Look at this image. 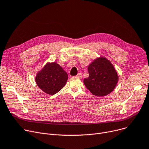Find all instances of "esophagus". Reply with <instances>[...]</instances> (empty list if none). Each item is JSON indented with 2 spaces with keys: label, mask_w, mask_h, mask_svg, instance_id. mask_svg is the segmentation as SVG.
I'll list each match as a JSON object with an SVG mask.
<instances>
[{
  "label": "esophagus",
  "mask_w": 149,
  "mask_h": 149,
  "mask_svg": "<svg viewBox=\"0 0 149 149\" xmlns=\"http://www.w3.org/2000/svg\"><path fill=\"white\" fill-rule=\"evenodd\" d=\"M77 77H78V78H82V74L81 73H78L77 75H76Z\"/></svg>",
  "instance_id": "obj_1"
}]
</instances>
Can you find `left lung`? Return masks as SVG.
Wrapping results in <instances>:
<instances>
[{"instance_id":"obj_1","label":"left lung","mask_w":149,"mask_h":149,"mask_svg":"<svg viewBox=\"0 0 149 149\" xmlns=\"http://www.w3.org/2000/svg\"><path fill=\"white\" fill-rule=\"evenodd\" d=\"M89 76L84 79L88 90L96 96H105L111 93L118 80L117 71L110 61L104 57H97L88 65Z\"/></svg>"}]
</instances>
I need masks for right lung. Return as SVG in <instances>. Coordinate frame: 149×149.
Returning a JSON list of instances; mask_svg holds the SVG:
<instances>
[{"mask_svg": "<svg viewBox=\"0 0 149 149\" xmlns=\"http://www.w3.org/2000/svg\"><path fill=\"white\" fill-rule=\"evenodd\" d=\"M68 74L56 62L47 63L35 77V81L41 90L49 95L60 91L66 84Z\"/></svg>", "mask_w": 149, "mask_h": 149, "instance_id": "1", "label": "right lung"}]
</instances>
